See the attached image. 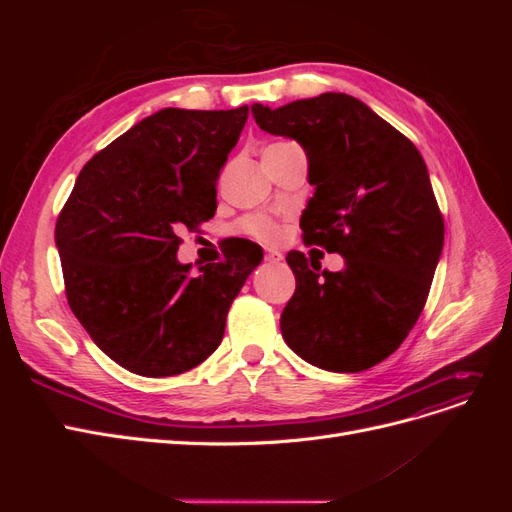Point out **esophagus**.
Instances as JSON below:
<instances>
[{
	"instance_id": "1",
	"label": "esophagus",
	"mask_w": 512,
	"mask_h": 512,
	"mask_svg": "<svg viewBox=\"0 0 512 512\" xmlns=\"http://www.w3.org/2000/svg\"><path fill=\"white\" fill-rule=\"evenodd\" d=\"M282 252H277V250H273V247H267V250H265V260L267 262H273V265H275V262H282Z\"/></svg>"
}]
</instances>
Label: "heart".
Instances as JSON below:
<instances>
[{
  "instance_id": "obj_1",
  "label": "heart",
  "mask_w": 512,
  "mask_h": 512,
  "mask_svg": "<svg viewBox=\"0 0 512 512\" xmlns=\"http://www.w3.org/2000/svg\"><path fill=\"white\" fill-rule=\"evenodd\" d=\"M275 145H280V143H275ZM237 232H241V235H245V237L271 243L280 237V226H277L275 220H271L269 215L252 213V215H245L243 220H239Z\"/></svg>"
}]
</instances>
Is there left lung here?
Returning <instances> with one entry per match:
<instances>
[{
    "instance_id": "obj_1",
    "label": "left lung",
    "mask_w": 512,
    "mask_h": 512,
    "mask_svg": "<svg viewBox=\"0 0 512 512\" xmlns=\"http://www.w3.org/2000/svg\"><path fill=\"white\" fill-rule=\"evenodd\" d=\"M260 130L294 138L316 192L301 215L307 245L344 256L342 271L286 256L297 290L284 342L320 369L356 374L391 356L421 316L444 245V220L412 141L348 94L252 106Z\"/></svg>"
}]
</instances>
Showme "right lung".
Returning <instances> with one entry per match:
<instances>
[{"mask_svg":"<svg viewBox=\"0 0 512 512\" xmlns=\"http://www.w3.org/2000/svg\"><path fill=\"white\" fill-rule=\"evenodd\" d=\"M250 108H162L79 173L55 224L72 314L132 374L164 378L220 346L230 303L260 265V245L232 239L224 260L190 275L177 250L218 209L215 181Z\"/></svg>","mask_w":512,"mask_h":512,"instance_id":"obj_1","label":"right lung"}]
</instances>
